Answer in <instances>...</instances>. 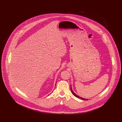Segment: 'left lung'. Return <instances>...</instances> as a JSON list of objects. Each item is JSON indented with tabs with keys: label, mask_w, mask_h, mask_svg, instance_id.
<instances>
[{
	"label": "left lung",
	"mask_w": 122,
	"mask_h": 122,
	"mask_svg": "<svg viewBox=\"0 0 122 122\" xmlns=\"http://www.w3.org/2000/svg\"><path fill=\"white\" fill-rule=\"evenodd\" d=\"M71 91L72 93H73V94L74 96H75L76 97H78V98H80V99H82V100H88L87 99H85V98H82V97H79L78 95H77L73 91L71 86Z\"/></svg>",
	"instance_id": "left-lung-1"
}]
</instances>
